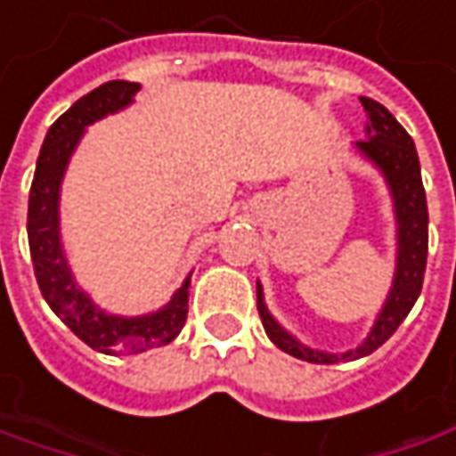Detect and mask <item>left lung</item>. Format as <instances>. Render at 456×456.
Here are the masks:
<instances>
[{"mask_svg":"<svg viewBox=\"0 0 456 456\" xmlns=\"http://www.w3.org/2000/svg\"><path fill=\"white\" fill-rule=\"evenodd\" d=\"M367 111V140L357 142V150L365 155L375 168L383 173L393 211H395V237H398V255H395V275L393 286L387 293L386 304L380 308L375 324L370 329L367 339L360 346L342 352V354H329L311 346L301 345L290 331L281 327L273 314L267 311L263 298V286L257 283V311L263 319L265 334L270 342L283 349L288 354L316 362V365H334V362H349L360 360L370 352H375L380 345H386L393 337V331L401 327V322L413 308L421 286H424L426 252H428V211H426V193L421 183V166L416 145L406 129L398 125V119L390 111L378 104L375 99H360Z\"/></svg>","mask_w":456,"mask_h":456,"instance_id":"obj_1","label":"left lung"}]
</instances>
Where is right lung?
<instances>
[{
	"mask_svg": "<svg viewBox=\"0 0 456 456\" xmlns=\"http://www.w3.org/2000/svg\"><path fill=\"white\" fill-rule=\"evenodd\" d=\"M137 91L140 84L129 81L102 84L50 125L37 158L28 207V240L43 298L81 342L104 354L145 352L152 346L168 345L178 337L189 316L191 275L173 293L168 304L152 314L114 316L102 311L91 301L89 293L73 281L61 242V183L73 150L81 142L84 129L107 114L129 107Z\"/></svg>",
	"mask_w": 456,
	"mask_h": 456,
	"instance_id": "obj_1",
	"label": "right lung"
}]
</instances>
